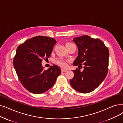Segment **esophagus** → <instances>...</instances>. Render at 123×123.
I'll use <instances>...</instances> for the list:
<instances>
[{"instance_id":"34e87169","label":"esophagus","mask_w":123,"mask_h":123,"mask_svg":"<svg viewBox=\"0 0 123 123\" xmlns=\"http://www.w3.org/2000/svg\"><path fill=\"white\" fill-rule=\"evenodd\" d=\"M67 71V70H66V69H61V72H66Z\"/></svg>"}]
</instances>
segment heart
<instances>
[{
  "label": "heart",
  "instance_id": "obj_1",
  "mask_svg": "<svg viewBox=\"0 0 123 123\" xmlns=\"http://www.w3.org/2000/svg\"><path fill=\"white\" fill-rule=\"evenodd\" d=\"M71 44V43H67L66 44V45L68 44ZM55 62L57 64L62 67H65L67 66V62L63 59H57V60H56Z\"/></svg>",
  "mask_w": 123,
  "mask_h": 123
}]
</instances>
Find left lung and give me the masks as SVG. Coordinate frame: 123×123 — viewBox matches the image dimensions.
<instances>
[{
	"label": "left lung",
	"mask_w": 123,
	"mask_h": 123,
	"mask_svg": "<svg viewBox=\"0 0 123 123\" xmlns=\"http://www.w3.org/2000/svg\"><path fill=\"white\" fill-rule=\"evenodd\" d=\"M78 48V56L73 62L75 66L84 65L82 72L73 70L74 77L70 80L72 87L83 93L93 91L104 80L108 71L109 51L99 39L84 35L74 38Z\"/></svg>",
	"instance_id": "8db88e82"
}]
</instances>
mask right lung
<instances>
[{
  "mask_svg": "<svg viewBox=\"0 0 123 123\" xmlns=\"http://www.w3.org/2000/svg\"><path fill=\"white\" fill-rule=\"evenodd\" d=\"M55 39L37 36L18 46L13 58V66L18 79L24 87L34 94L46 92L54 85L61 73L60 68L53 65L45 70L42 60L50 57Z\"/></svg>",
  "mask_w": 123,
  "mask_h": 123,
  "instance_id": "obj_1",
  "label": "right lung"
}]
</instances>
